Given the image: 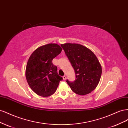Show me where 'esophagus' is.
Wrapping results in <instances>:
<instances>
[{
  "label": "esophagus",
  "instance_id": "esophagus-1",
  "mask_svg": "<svg viewBox=\"0 0 128 128\" xmlns=\"http://www.w3.org/2000/svg\"><path fill=\"white\" fill-rule=\"evenodd\" d=\"M66 78H67V77H66V75H64V76H63V79H64V80H66Z\"/></svg>",
  "mask_w": 128,
  "mask_h": 128
}]
</instances>
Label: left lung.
<instances>
[{
    "mask_svg": "<svg viewBox=\"0 0 128 128\" xmlns=\"http://www.w3.org/2000/svg\"><path fill=\"white\" fill-rule=\"evenodd\" d=\"M74 69L76 78L67 84L75 94L83 96L90 94L97 86L102 76V68L97 58L90 49L78 44L61 45Z\"/></svg>",
    "mask_w": 128,
    "mask_h": 128,
    "instance_id": "obj_1",
    "label": "left lung"
}]
</instances>
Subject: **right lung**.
Segmentation results:
<instances>
[{
	"instance_id": "right-lung-1",
	"label": "right lung",
	"mask_w": 128,
	"mask_h": 128,
	"mask_svg": "<svg viewBox=\"0 0 128 128\" xmlns=\"http://www.w3.org/2000/svg\"><path fill=\"white\" fill-rule=\"evenodd\" d=\"M62 51L57 44H48L37 48L29 58L26 77L29 86L38 95L48 96L56 90L62 80L57 72L52 60Z\"/></svg>"
}]
</instances>
